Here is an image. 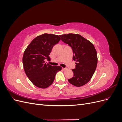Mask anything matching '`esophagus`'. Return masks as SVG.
<instances>
[{"mask_svg":"<svg viewBox=\"0 0 122 122\" xmlns=\"http://www.w3.org/2000/svg\"><path fill=\"white\" fill-rule=\"evenodd\" d=\"M62 70H63V71H66V70H67L68 69L67 68H62Z\"/></svg>","mask_w":122,"mask_h":122,"instance_id":"obj_1","label":"esophagus"}]
</instances>
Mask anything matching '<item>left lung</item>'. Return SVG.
Listing matches in <instances>:
<instances>
[{
    "mask_svg": "<svg viewBox=\"0 0 122 122\" xmlns=\"http://www.w3.org/2000/svg\"><path fill=\"white\" fill-rule=\"evenodd\" d=\"M64 43L71 47L76 68L72 70V78L68 81L77 87L82 86L91 79L97 68L98 57L96 50L90 41L79 34L60 35Z\"/></svg>",
    "mask_w": 122,
    "mask_h": 122,
    "instance_id": "left-lung-1",
    "label": "left lung"
}]
</instances>
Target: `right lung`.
Segmentation results:
<instances>
[{"label":"right lung","mask_w":122,"mask_h":122,"mask_svg":"<svg viewBox=\"0 0 122 122\" xmlns=\"http://www.w3.org/2000/svg\"><path fill=\"white\" fill-rule=\"evenodd\" d=\"M61 40L60 36L44 34L38 36L25 50L23 65L25 73L35 86L41 88L49 87L53 82L55 75L61 71L60 66H52L46 63L49 60L53 46Z\"/></svg>","instance_id":"obj_1"}]
</instances>
